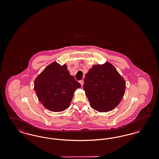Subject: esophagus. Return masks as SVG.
Masks as SVG:
<instances>
[{"label":"esophagus","mask_w":159,"mask_h":159,"mask_svg":"<svg viewBox=\"0 0 159 159\" xmlns=\"http://www.w3.org/2000/svg\"><path fill=\"white\" fill-rule=\"evenodd\" d=\"M79 83H80V84H81L82 86H83V83H84V80H80V81H79Z\"/></svg>","instance_id":"esophagus-1"}]
</instances>
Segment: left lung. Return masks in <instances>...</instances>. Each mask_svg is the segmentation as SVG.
Masks as SVG:
<instances>
[{"label": "left lung", "mask_w": 159, "mask_h": 159, "mask_svg": "<svg viewBox=\"0 0 159 159\" xmlns=\"http://www.w3.org/2000/svg\"><path fill=\"white\" fill-rule=\"evenodd\" d=\"M85 76L83 89L93 109L108 112L119 104L126 82L112 64L93 65Z\"/></svg>", "instance_id": "8db88e82"}]
</instances>
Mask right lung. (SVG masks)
Masks as SVG:
<instances>
[{"instance_id": "right-lung-1", "label": "right lung", "mask_w": 159, "mask_h": 159, "mask_svg": "<svg viewBox=\"0 0 159 159\" xmlns=\"http://www.w3.org/2000/svg\"><path fill=\"white\" fill-rule=\"evenodd\" d=\"M66 64L61 66L53 62L36 78L34 91L38 99L46 109L60 112L70 105L75 92L81 87L70 75Z\"/></svg>"}]
</instances>
